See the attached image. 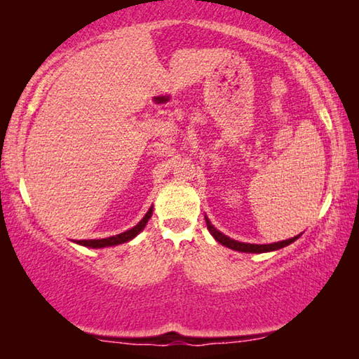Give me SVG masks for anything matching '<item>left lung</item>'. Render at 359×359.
Instances as JSON below:
<instances>
[{"label":"left lung","mask_w":359,"mask_h":359,"mask_svg":"<svg viewBox=\"0 0 359 359\" xmlns=\"http://www.w3.org/2000/svg\"><path fill=\"white\" fill-rule=\"evenodd\" d=\"M205 218V224H208V229L209 233L214 236V239L217 242H220L222 245L231 248V250H236V252H244V253H266V252H276V250H280V248L287 247L290 244H293L294 241H297L301 238V234L294 236V238L287 239V241H280V242H274V244H245V242H239V241H234L228 238V236H224L222 231H218L214 224L210 223V220L208 217L204 215Z\"/></svg>","instance_id":"left-lung-1"}]
</instances>
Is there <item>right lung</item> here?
I'll return each mask as SVG.
<instances>
[{
  "label": "right lung",
  "instance_id": "obj_1",
  "mask_svg": "<svg viewBox=\"0 0 359 359\" xmlns=\"http://www.w3.org/2000/svg\"><path fill=\"white\" fill-rule=\"evenodd\" d=\"M151 212H154V205L147 210V214L142 217V220L139 222L136 226H133L131 229L125 231V233H120L117 236H111V238L106 239H88V241H77L76 244L83 245V247H90V248H104V247H114V245H120L125 244V242H130L131 239H135L136 236L141 233V231L145 228V224L149 223Z\"/></svg>",
  "mask_w": 359,
  "mask_h": 359
}]
</instances>
